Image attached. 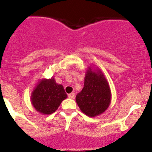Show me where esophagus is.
<instances>
[{"mask_svg":"<svg viewBox=\"0 0 152 152\" xmlns=\"http://www.w3.org/2000/svg\"><path fill=\"white\" fill-rule=\"evenodd\" d=\"M68 97L70 99H73L75 98V94H74V93H71V94H68Z\"/></svg>","mask_w":152,"mask_h":152,"instance_id":"obj_1","label":"esophagus"}]
</instances>
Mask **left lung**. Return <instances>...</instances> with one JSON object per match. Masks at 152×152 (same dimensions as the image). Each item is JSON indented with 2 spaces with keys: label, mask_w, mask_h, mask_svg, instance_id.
<instances>
[{
  "label": "left lung",
  "mask_w": 152,
  "mask_h": 152,
  "mask_svg": "<svg viewBox=\"0 0 152 152\" xmlns=\"http://www.w3.org/2000/svg\"><path fill=\"white\" fill-rule=\"evenodd\" d=\"M76 101L82 113L90 117L104 113L111 102V91L103 73L98 67H88L84 88L76 95Z\"/></svg>",
  "instance_id": "8db88e82"
}]
</instances>
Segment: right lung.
<instances>
[{
	"label": "right lung",
	"instance_id": "1",
	"mask_svg": "<svg viewBox=\"0 0 152 152\" xmlns=\"http://www.w3.org/2000/svg\"><path fill=\"white\" fill-rule=\"evenodd\" d=\"M67 97L64 87L51 79H42L31 93V103L34 108L44 115L54 113Z\"/></svg>",
	"mask_w": 152,
	"mask_h": 152
}]
</instances>
